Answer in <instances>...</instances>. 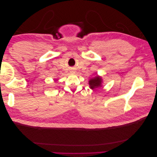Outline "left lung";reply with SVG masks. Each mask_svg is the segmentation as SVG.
<instances>
[{
	"label": "left lung",
	"instance_id": "left-lung-1",
	"mask_svg": "<svg viewBox=\"0 0 157 157\" xmlns=\"http://www.w3.org/2000/svg\"><path fill=\"white\" fill-rule=\"evenodd\" d=\"M101 84H102V78L101 77H99V76H96V77H94L89 80L90 88L92 90H94L97 88L101 87Z\"/></svg>",
	"mask_w": 157,
	"mask_h": 157
}]
</instances>
